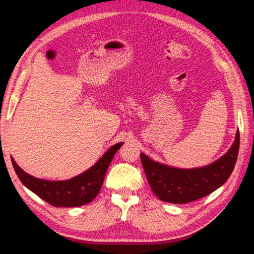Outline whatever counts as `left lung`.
I'll list each match as a JSON object with an SVG mask.
<instances>
[{"instance_id":"obj_1","label":"left lung","mask_w":254,"mask_h":254,"mask_svg":"<svg viewBox=\"0 0 254 254\" xmlns=\"http://www.w3.org/2000/svg\"><path fill=\"white\" fill-rule=\"evenodd\" d=\"M240 148V132L229 150L216 162L196 168H178L155 162L140 154L152 192L165 202L183 204L203 198L220 188L235 167Z\"/></svg>"}]
</instances>
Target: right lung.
I'll return each mask as SVG.
<instances>
[{"label":"right lung","instance_id":"add662e5","mask_svg":"<svg viewBox=\"0 0 254 254\" xmlns=\"http://www.w3.org/2000/svg\"><path fill=\"white\" fill-rule=\"evenodd\" d=\"M122 144L123 142L114 144L89 170L65 181H48L34 178L21 170L13 158L11 160L21 183L47 203L54 207H80L91 202L97 196L107 168Z\"/></svg>","mask_w":254,"mask_h":254}]
</instances>
